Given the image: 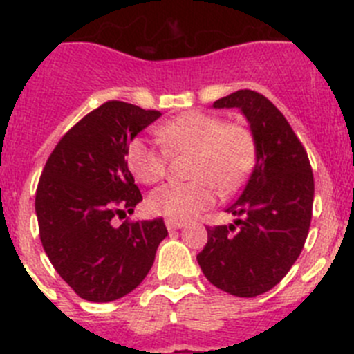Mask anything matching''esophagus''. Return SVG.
Masks as SVG:
<instances>
[{"label":"esophagus","mask_w":354,"mask_h":354,"mask_svg":"<svg viewBox=\"0 0 354 354\" xmlns=\"http://www.w3.org/2000/svg\"><path fill=\"white\" fill-rule=\"evenodd\" d=\"M184 221H175V220H167V228L168 230H179L184 227Z\"/></svg>","instance_id":"obj_1"}]
</instances>
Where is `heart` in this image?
<instances>
[{
	"mask_svg": "<svg viewBox=\"0 0 354 354\" xmlns=\"http://www.w3.org/2000/svg\"><path fill=\"white\" fill-rule=\"evenodd\" d=\"M158 138L168 152H192L189 183H170L150 193L147 204L168 220H189L216 202V187L232 192L246 179L255 158L250 129L239 122L202 111H187L158 127ZM131 174L143 184H156L167 174V152L142 138L126 150Z\"/></svg>",
	"mask_w": 354,
	"mask_h": 354,
	"instance_id": "heart-1",
	"label": "heart"
}]
</instances>
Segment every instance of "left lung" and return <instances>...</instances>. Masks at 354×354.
Wrapping results in <instances>:
<instances>
[{"label": "left lung", "instance_id": "obj_1", "mask_svg": "<svg viewBox=\"0 0 354 354\" xmlns=\"http://www.w3.org/2000/svg\"><path fill=\"white\" fill-rule=\"evenodd\" d=\"M212 106L243 111L257 161L239 198L227 209L237 220L207 227V245L196 261L212 286L253 298L273 289L301 253L312 220L314 175L305 147L262 93L237 90Z\"/></svg>", "mask_w": 354, "mask_h": 354}]
</instances>
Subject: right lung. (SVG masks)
<instances>
[{"label": "right lung", "mask_w": 354, "mask_h": 354, "mask_svg": "<svg viewBox=\"0 0 354 354\" xmlns=\"http://www.w3.org/2000/svg\"><path fill=\"white\" fill-rule=\"evenodd\" d=\"M159 117L156 109L104 102L62 136L40 175L35 211L44 252L86 301H115L136 289L168 236L162 218L113 223L142 202L127 145Z\"/></svg>", "instance_id": "1"}]
</instances>
